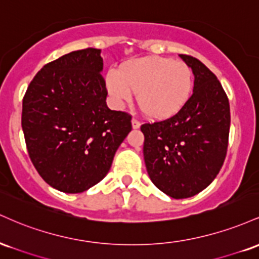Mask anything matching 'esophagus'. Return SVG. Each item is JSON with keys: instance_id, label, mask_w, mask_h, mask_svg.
I'll return each instance as SVG.
<instances>
[{"instance_id": "obj_1", "label": "esophagus", "mask_w": 259, "mask_h": 259, "mask_svg": "<svg viewBox=\"0 0 259 259\" xmlns=\"http://www.w3.org/2000/svg\"><path fill=\"white\" fill-rule=\"evenodd\" d=\"M132 125H133V129H139V127H140V125H141V124H140V121H139L138 119H135V118H133V120H132Z\"/></svg>"}]
</instances>
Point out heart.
Segmentation results:
<instances>
[{"mask_svg":"<svg viewBox=\"0 0 259 259\" xmlns=\"http://www.w3.org/2000/svg\"><path fill=\"white\" fill-rule=\"evenodd\" d=\"M106 90L117 108H123L138 94V105L150 119L162 120L178 114L191 97L194 74L189 65L170 58L132 59L120 70L109 69Z\"/></svg>","mask_w":259,"mask_h":259,"instance_id":"obj_1","label":"heart"}]
</instances>
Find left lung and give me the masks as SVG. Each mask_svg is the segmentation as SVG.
<instances>
[{
	"instance_id": "1",
	"label": "left lung",
	"mask_w": 259,
	"mask_h": 259,
	"mask_svg": "<svg viewBox=\"0 0 259 259\" xmlns=\"http://www.w3.org/2000/svg\"><path fill=\"white\" fill-rule=\"evenodd\" d=\"M195 75L194 94L174 117L141 125L148 177L173 198L192 197L214 180L227 156L230 107L217 76L179 55Z\"/></svg>"
}]
</instances>
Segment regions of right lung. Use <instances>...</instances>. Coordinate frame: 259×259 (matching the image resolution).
Here are the masks:
<instances>
[{
  "label": "right lung",
  "instance_id": "1",
  "mask_svg": "<svg viewBox=\"0 0 259 259\" xmlns=\"http://www.w3.org/2000/svg\"><path fill=\"white\" fill-rule=\"evenodd\" d=\"M101 50L85 49L44 65L23 99L22 127L41 178L79 194L100 183L132 132L127 113L107 107Z\"/></svg>",
  "mask_w": 259,
  "mask_h": 259
}]
</instances>
